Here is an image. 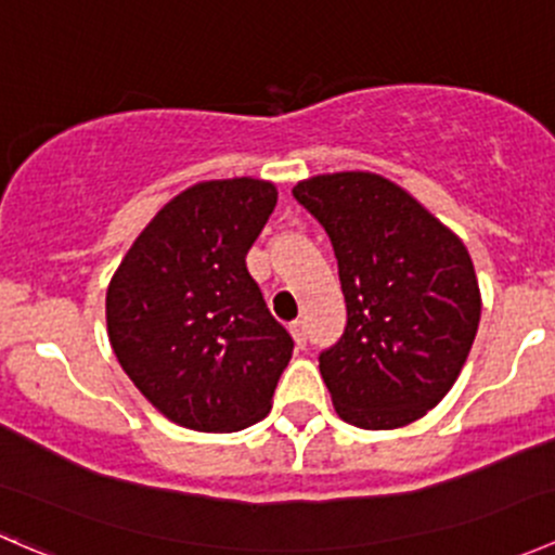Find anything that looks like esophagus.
I'll return each mask as SVG.
<instances>
[{
	"label": "esophagus",
	"mask_w": 555,
	"mask_h": 555,
	"mask_svg": "<svg viewBox=\"0 0 555 555\" xmlns=\"http://www.w3.org/2000/svg\"><path fill=\"white\" fill-rule=\"evenodd\" d=\"M289 333H293V338H295V344H298V349H304L306 338H309V335H306V322H304V319H295V322L289 324Z\"/></svg>",
	"instance_id": "1"
}]
</instances>
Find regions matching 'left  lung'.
<instances>
[{"mask_svg":"<svg viewBox=\"0 0 555 555\" xmlns=\"http://www.w3.org/2000/svg\"><path fill=\"white\" fill-rule=\"evenodd\" d=\"M293 195L338 260L346 327L319 354L335 411L362 429L416 422L449 395L478 333L480 289L467 249L378 173H324Z\"/></svg>","mask_w":555,"mask_h":555,"instance_id":"obj_1","label":"left lung"}]
</instances>
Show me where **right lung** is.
<instances>
[{"label":"right lung","instance_id":"add662e5","mask_svg":"<svg viewBox=\"0 0 555 555\" xmlns=\"http://www.w3.org/2000/svg\"><path fill=\"white\" fill-rule=\"evenodd\" d=\"M276 206L262 179L201 182L139 233L106 289L117 362L173 424L233 433L266 418L295 340L246 251Z\"/></svg>","mask_w":555,"mask_h":555}]
</instances>
